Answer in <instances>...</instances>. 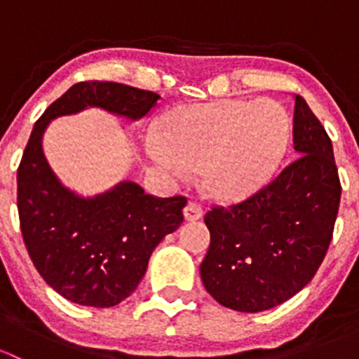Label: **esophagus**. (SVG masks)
<instances>
[{
  "instance_id": "34e87169",
  "label": "esophagus",
  "mask_w": 359,
  "mask_h": 359,
  "mask_svg": "<svg viewBox=\"0 0 359 359\" xmlns=\"http://www.w3.org/2000/svg\"><path fill=\"white\" fill-rule=\"evenodd\" d=\"M184 217H186V220H189V222H194V220L201 219L203 208H201L200 203H196V201L187 203L186 208H184Z\"/></svg>"
}]
</instances>
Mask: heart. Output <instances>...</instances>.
I'll use <instances>...</instances> for the list:
<instances>
[{
	"label": "heart",
	"instance_id": "heart-1",
	"mask_svg": "<svg viewBox=\"0 0 359 359\" xmlns=\"http://www.w3.org/2000/svg\"><path fill=\"white\" fill-rule=\"evenodd\" d=\"M288 137V116L271 100L191 104L168 116L163 139L147 153L173 177L201 170L203 186L220 200L255 193L276 168Z\"/></svg>",
	"mask_w": 359,
	"mask_h": 359
}]
</instances>
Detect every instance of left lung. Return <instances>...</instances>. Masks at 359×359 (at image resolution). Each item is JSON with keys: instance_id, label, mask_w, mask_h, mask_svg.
<instances>
[{"instance_id": "1", "label": "left lung", "mask_w": 359, "mask_h": 359, "mask_svg": "<svg viewBox=\"0 0 359 359\" xmlns=\"http://www.w3.org/2000/svg\"><path fill=\"white\" fill-rule=\"evenodd\" d=\"M293 100V161L245 201L205 215L210 248L201 281L240 313L271 309L302 290L334 234L342 187L332 140L306 100Z\"/></svg>"}]
</instances>
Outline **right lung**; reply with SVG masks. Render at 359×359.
Segmentation results:
<instances>
[{
  "label": "right lung",
  "instance_id": "add662e5",
  "mask_svg": "<svg viewBox=\"0 0 359 359\" xmlns=\"http://www.w3.org/2000/svg\"><path fill=\"white\" fill-rule=\"evenodd\" d=\"M159 95L112 81L72 85L34 123L17 170L20 231L32 264L57 293L79 306L112 307L137 288L153 250L179 229L184 196L154 198L132 180L83 198L62 186L43 153V133L59 116L100 107L144 118Z\"/></svg>",
  "mask_w": 359,
  "mask_h": 359
}]
</instances>
